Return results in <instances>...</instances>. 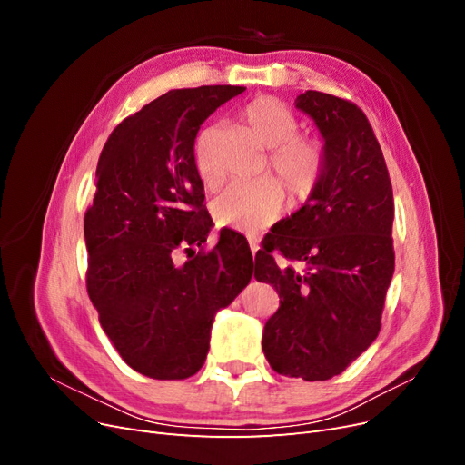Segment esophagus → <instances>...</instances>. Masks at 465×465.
I'll return each mask as SVG.
<instances>
[{"label":"esophagus","mask_w":465,"mask_h":465,"mask_svg":"<svg viewBox=\"0 0 465 465\" xmlns=\"http://www.w3.org/2000/svg\"><path fill=\"white\" fill-rule=\"evenodd\" d=\"M248 244H250V252H252V258H256L258 250H260V244L256 242V238H248Z\"/></svg>","instance_id":"esophagus-1"}]
</instances>
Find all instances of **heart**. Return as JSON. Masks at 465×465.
<instances>
[{
    "instance_id": "1",
    "label": "heart",
    "mask_w": 465,
    "mask_h": 465,
    "mask_svg": "<svg viewBox=\"0 0 465 465\" xmlns=\"http://www.w3.org/2000/svg\"><path fill=\"white\" fill-rule=\"evenodd\" d=\"M242 118L260 142L270 147L272 171L284 182L294 203L311 200L323 174V151L314 137L299 134L301 122L279 98L262 94L250 101ZM217 125L207 124L195 134L192 161L200 180L215 188L221 173L215 161ZM285 209V190L275 178H263L254 184H236L221 193L213 203V215L221 227L254 232L281 217Z\"/></svg>"
}]
</instances>
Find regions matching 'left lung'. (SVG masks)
Instances as JSON below:
<instances>
[{
  "mask_svg": "<svg viewBox=\"0 0 465 465\" xmlns=\"http://www.w3.org/2000/svg\"><path fill=\"white\" fill-rule=\"evenodd\" d=\"M294 104L326 139L323 174L304 207L263 238L254 277L281 299L263 330L267 362L316 382L341 374L380 331L396 260L393 193L382 149L355 103L306 91Z\"/></svg>",
  "mask_w": 465,
  "mask_h": 465,
  "instance_id": "1",
  "label": "left lung"
}]
</instances>
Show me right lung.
Returning a JSON list of instances; mask_svg holds the SVG:
<instances>
[{
    "label": "right lung",
    "instance_id": "right-lung-1",
    "mask_svg": "<svg viewBox=\"0 0 465 465\" xmlns=\"http://www.w3.org/2000/svg\"><path fill=\"white\" fill-rule=\"evenodd\" d=\"M244 91H168L122 120L98 159L85 211L87 292L125 364L154 380H184L203 367L215 312L254 273L234 231L223 229L213 248L203 246L211 219L192 161L200 125ZM176 249L187 254L180 266Z\"/></svg>",
    "mask_w": 465,
    "mask_h": 465
}]
</instances>
